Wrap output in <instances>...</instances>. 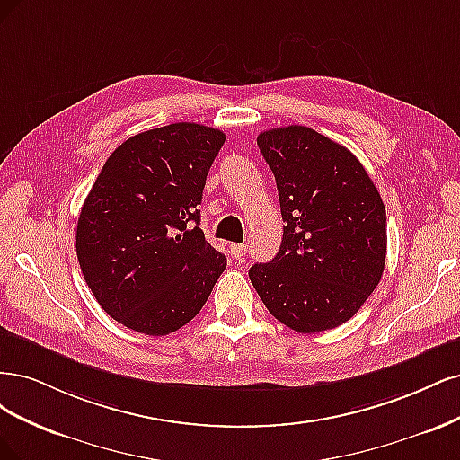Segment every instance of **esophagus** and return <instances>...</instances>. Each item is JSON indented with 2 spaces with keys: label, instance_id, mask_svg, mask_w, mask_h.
<instances>
[{
  "label": "esophagus",
  "instance_id": "1",
  "mask_svg": "<svg viewBox=\"0 0 460 460\" xmlns=\"http://www.w3.org/2000/svg\"><path fill=\"white\" fill-rule=\"evenodd\" d=\"M229 250H231V254H233L234 258H243V256L246 254V252H248V246H246V244H231Z\"/></svg>",
  "mask_w": 460,
  "mask_h": 460
}]
</instances>
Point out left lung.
<instances>
[{
	"instance_id": "8db88e82",
	"label": "left lung",
	"mask_w": 460,
	"mask_h": 460,
	"mask_svg": "<svg viewBox=\"0 0 460 460\" xmlns=\"http://www.w3.org/2000/svg\"><path fill=\"white\" fill-rule=\"evenodd\" d=\"M279 190L283 243L248 277L270 314L302 334L351 319L386 263V208L361 162L305 126L261 131Z\"/></svg>"
}]
</instances>
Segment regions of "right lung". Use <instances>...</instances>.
Wrapping results in <instances>:
<instances>
[{
    "label": "right lung",
    "mask_w": 460,
    "mask_h": 460,
    "mask_svg": "<svg viewBox=\"0 0 460 460\" xmlns=\"http://www.w3.org/2000/svg\"><path fill=\"white\" fill-rule=\"evenodd\" d=\"M224 131L177 122L109 156L78 217L76 254L99 305L124 327L164 336L195 317L227 268L199 227Z\"/></svg>",
    "instance_id": "obj_1"
}]
</instances>
